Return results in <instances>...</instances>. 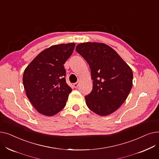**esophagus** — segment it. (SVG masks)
<instances>
[{"label":"esophagus","instance_id":"1","mask_svg":"<svg viewBox=\"0 0 159 159\" xmlns=\"http://www.w3.org/2000/svg\"><path fill=\"white\" fill-rule=\"evenodd\" d=\"M79 85V82H76V83H74V84H73V86H74L75 88H78Z\"/></svg>","mask_w":159,"mask_h":159}]
</instances>
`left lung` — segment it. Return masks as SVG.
<instances>
[{
	"label": "left lung",
	"instance_id": "8db88e82",
	"mask_svg": "<svg viewBox=\"0 0 159 159\" xmlns=\"http://www.w3.org/2000/svg\"><path fill=\"white\" fill-rule=\"evenodd\" d=\"M76 51L88 63L93 89L85 97L89 109L101 116L117 110L126 101L133 86V72L115 50L100 43L78 44Z\"/></svg>",
	"mask_w": 159,
	"mask_h": 159
}]
</instances>
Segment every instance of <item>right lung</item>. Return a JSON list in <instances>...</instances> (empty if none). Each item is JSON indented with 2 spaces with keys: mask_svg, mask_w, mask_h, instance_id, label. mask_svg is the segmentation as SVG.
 <instances>
[{
  "mask_svg": "<svg viewBox=\"0 0 159 159\" xmlns=\"http://www.w3.org/2000/svg\"><path fill=\"white\" fill-rule=\"evenodd\" d=\"M75 44H60L41 52L25 69L23 84L26 96L37 111L51 116L66 104L71 88L65 79L64 64Z\"/></svg>",
  "mask_w": 159,
  "mask_h": 159,
  "instance_id": "obj_1",
  "label": "right lung"
}]
</instances>
